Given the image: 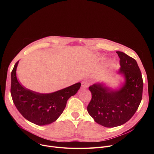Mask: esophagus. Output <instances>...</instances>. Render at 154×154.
<instances>
[{
  "label": "esophagus",
  "mask_w": 154,
  "mask_h": 154,
  "mask_svg": "<svg viewBox=\"0 0 154 154\" xmlns=\"http://www.w3.org/2000/svg\"><path fill=\"white\" fill-rule=\"evenodd\" d=\"M90 85V83L88 80H84L82 83V88H88Z\"/></svg>",
  "instance_id": "obj_1"
}]
</instances>
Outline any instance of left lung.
<instances>
[{"instance_id":"obj_1","label":"left lung","mask_w":154,"mask_h":154,"mask_svg":"<svg viewBox=\"0 0 154 154\" xmlns=\"http://www.w3.org/2000/svg\"><path fill=\"white\" fill-rule=\"evenodd\" d=\"M120 60L118 74L125 79L119 89H113L103 83L89 87L92 98L87 106L90 115L97 124L115 127L127 122L135 113L141 103L143 81L137 62L124 52L117 51Z\"/></svg>"}]
</instances>
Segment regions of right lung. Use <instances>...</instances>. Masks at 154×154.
Listing matches in <instances>:
<instances>
[{
  "instance_id": "1",
  "label": "right lung",
  "mask_w": 154,
  "mask_h": 154,
  "mask_svg": "<svg viewBox=\"0 0 154 154\" xmlns=\"http://www.w3.org/2000/svg\"><path fill=\"white\" fill-rule=\"evenodd\" d=\"M18 63L14 64L11 75V94L17 110L27 120L38 125L55 121L62 114L67 100L80 89L81 83H75L52 93H36L27 89L17 80Z\"/></svg>"
}]
</instances>
